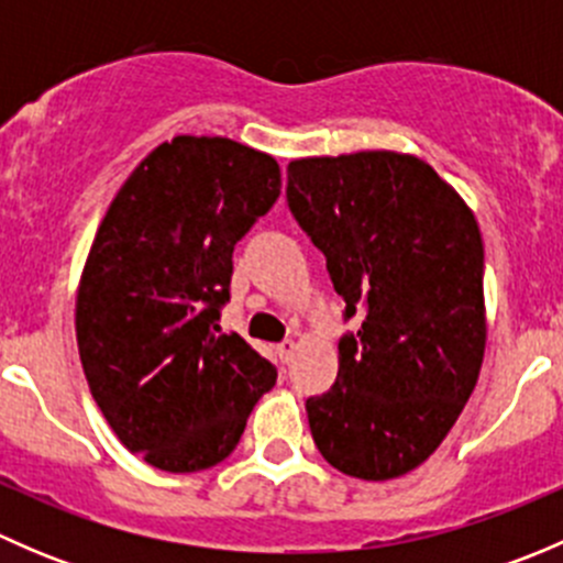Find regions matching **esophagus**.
I'll list each match as a JSON object with an SVG mask.
<instances>
[{
    "label": "esophagus",
    "mask_w": 563,
    "mask_h": 563,
    "mask_svg": "<svg viewBox=\"0 0 563 563\" xmlns=\"http://www.w3.org/2000/svg\"><path fill=\"white\" fill-rule=\"evenodd\" d=\"M294 354H297V343H294V340H286V343L277 345V356H280V362H286V365L294 360Z\"/></svg>",
    "instance_id": "esophagus-1"
}]
</instances>
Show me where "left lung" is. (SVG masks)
I'll list each match as a JSON object with an SVG mask.
<instances>
[{"instance_id":"1","label":"left lung","mask_w":563,"mask_h":563,"mask_svg":"<svg viewBox=\"0 0 563 563\" xmlns=\"http://www.w3.org/2000/svg\"><path fill=\"white\" fill-rule=\"evenodd\" d=\"M288 207L327 255L345 318L338 382L308 400L329 465L397 479L433 455L485 360V247L468 203L422 157L365 150L288 163Z\"/></svg>"}]
</instances>
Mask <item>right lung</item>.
<instances>
[{"mask_svg": "<svg viewBox=\"0 0 563 563\" xmlns=\"http://www.w3.org/2000/svg\"><path fill=\"white\" fill-rule=\"evenodd\" d=\"M280 196V166L223 135H176L108 207L76 294L89 391L117 439L168 474L212 468L240 444L275 367L214 327L234 245Z\"/></svg>", "mask_w": 563, "mask_h": 563, "instance_id": "obj_1", "label": "right lung"}]
</instances>
